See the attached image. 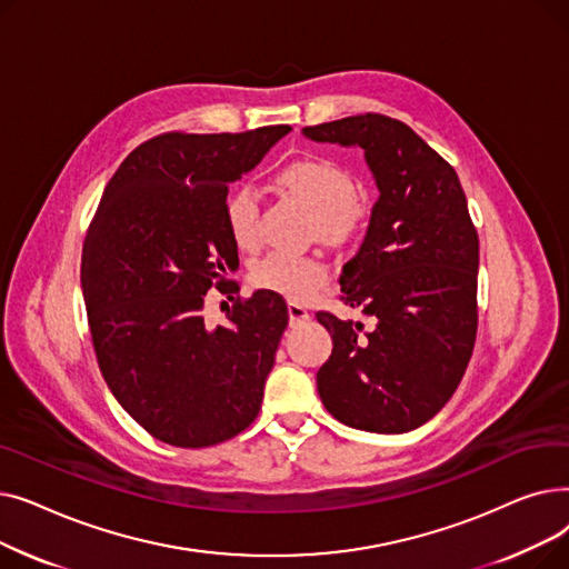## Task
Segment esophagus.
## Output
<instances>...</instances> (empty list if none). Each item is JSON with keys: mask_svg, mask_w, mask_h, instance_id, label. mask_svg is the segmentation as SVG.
I'll return each instance as SVG.
<instances>
[{"mask_svg": "<svg viewBox=\"0 0 569 569\" xmlns=\"http://www.w3.org/2000/svg\"><path fill=\"white\" fill-rule=\"evenodd\" d=\"M288 318H290V325H305V322L311 320V313L305 307L290 302L288 305Z\"/></svg>", "mask_w": 569, "mask_h": 569, "instance_id": "34e87169", "label": "esophagus"}]
</instances>
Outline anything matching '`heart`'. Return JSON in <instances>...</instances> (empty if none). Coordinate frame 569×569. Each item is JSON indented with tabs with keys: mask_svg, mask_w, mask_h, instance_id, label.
Segmentation results:
<instances>
[{
	"mask_svg": "<svg viewBox=\"0 0 569 569\" xmlns=\"http://www.w3.org/2000/svg\"><path fill=\"white\" fill-rule=\"evenodd\" d=\"M277 182L309 209L316 219V232L325 242H343L360 226L362 209L355 202V179L339 163L325 159L295 161L279 172ZM226 221L237 247H258L260 198L253 187H237L228 196ZM251 277L258 288L279 292L292 302L311 300L330 281V272L322 262L288 253L264 256L256 262Z\"/></svg>",
	"mask_w": 569,
	"mask_h": 569,
	"instance_id": "obj_1",
	"label": "heart"
}]
</instances>
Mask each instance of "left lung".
Masks as SVG:
<instances>
[{"instance_id": "obj_1", "label": "left lung", "mask_w": 569, "mask_h": 569, "mask_svg": "<svg viewBox=\"0 0 569 569\" xmlns=\"http://www.w3.org/2000/svg\"><path fill=\"white\" fill-rule=\"evenodd\" d=\"M313 142L360 147L378 189L365 242L343 264L346 305L362 322L318 313L335 348L318 395L339 422L406 433L452 399L477 332L480 242L455 168L410 127L357 114L302 129Z\"/></svg>"}]
</instances>
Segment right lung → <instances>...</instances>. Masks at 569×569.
<instances>
[{
  "instance_id": "right-lung-1",
  "label": "right lung",
  "mask_w": 569,
  "mask_h": 569,
  "mask_svg": "<svg viewBox=\"0 0 569 569\" xmlns=\"http://www.w3.org/2000/svg\"><path fill=\"white\" fill-rule=\"evenodd\" d=\"M290 131L147 140L117 168L89 226L80 283L101 373L119 406L168 445L223 442L260 410L288 325L283 297L256 290L217 327L202 307L239 264L228 187Z\"/></svg>"
}]
</instances>
